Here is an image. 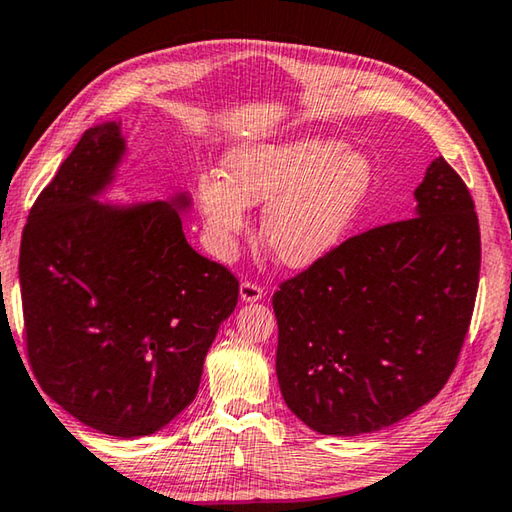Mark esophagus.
<instances>
[{"label": "esophagus", "instance_id": "esophagus-1", "mask_svg": "<svg viewBox=\"0 0 512 512\" xmlns=\"http://www.w3.org/2000/svg\"><path fill=\"white\" fill-rule=\"evenodd\" d=\"M239 298H241V302H257L264 298V289L259 287V284L246 280V282H241V287H239Z\"/></svg>", "mask_w": 512, "mask_h": 512}]
</instances>
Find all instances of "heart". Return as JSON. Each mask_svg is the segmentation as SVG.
Returning a JSON list of instances; mask_svg holds the SVG:
<instances>
[{"instance_id":"b5f03b06","label":"heart","mask_w":512,"mask_h":512,"mask_svg":"<svg viewBox=\"0 0 512 512\" xmlns=\"http://www.w3.org/2000/svg\"><path fill=\"white\" fill-rule=\"evenodd\" d=\"M223 177L198 183L216 246L225 253L244 232L246 205H266L262 244L289 268H307L332 253L375 183L366 153L318 137L237 146L225 158Z\"/></svg>"}]
</instances>
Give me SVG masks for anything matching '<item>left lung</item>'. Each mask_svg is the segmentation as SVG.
Wrapping results in <instances>:
<instances>
[{"mask_svg": "<svg viewBox=\"0 0 512 512\" xmlns=\"http://www.w3.org/2000/svg\"><path fill=\"white\" fill-rule=\"evenodd\" d=\"M415 201L413 219L345 239L273 296L282 397L325 436L391 427L456 368L479 289V219L445 158Z\"/></svg>", "mask_w": 512, "mask_h": 512, "instance_id": "1", "label": "left lung"}]
</instances>
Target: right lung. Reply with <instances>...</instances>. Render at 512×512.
Returning a JSON list of instances; mask_svg holds the SVG:
<instances>
[{
    "label": "right lung",
    "mask_w": 512,
    "mask_h": 512,
    "mask_svg": "<svg viewBox=\"0 0 512 512\" xmlns=\"http://www.w3.org/2000/svg\"><path fill=\"white\" fill-rule=\"evenodd\" d=\"M124 153L119 121L83 133L31 207L20 287L42 391L92 429L137 438L192 404L239 282L187 244V194L97 201Z\"/></svg>",
    "instance_id": "obj_1"
}]
</instances>
